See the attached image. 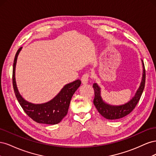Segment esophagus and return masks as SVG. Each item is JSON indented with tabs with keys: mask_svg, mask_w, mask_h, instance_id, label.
Here are the masks:
<instances>
[{
	"mask_svg": "<svg viewBox=\"0 0 156 156\" xmlns=\"http://www.w3.org/2000/svg\"><path fill=\"white\" fill-rule=\"evenodd\" d=\"M89 77H90V74L86 73H84L82 77H81V82H82V84H87L88 83V79H89Z\"/></svg>",
	"mask_w": 156,
	"mask_h": 156,
	"instance_id": "obj_1",
	"label": "esophagus"
}]
</instances>
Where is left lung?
<instances>
[{
    "label": "left lung",
    "mask_w": 156,
    "mask_h": 156,
    "mask_svg": "<svg viewBox=\"0 0 156 156\" xmlns=\"http://www.w3.org/2000/svg\"><path fill=\"white\" fill-rule=\"evenodd\" d=\"M143 73V78L141 81L140 85L136 91L135 96L131 100L124 105H121L119 106L111 105L105 103L103 101L101 97V90L100 88L97 83H94L93 88L94 90V104L97 108L99 113L103 116L106 119L108 120H116L122 119L133 111L135 108L136 105L140 100L142 95L143 92L144 90L145 86V80H146V72L143 61L142 60Z\"/></svg>",
    "instance_id": "1"
}]
</instances>
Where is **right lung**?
Segmentation results:
<instances>
[{
	"instance_id": "obj_1",
	"label": "right lung",
	"mask_w": 156,
	"mask_h": 156,
	"mask_svg": "<svg viewBox=\"0 0 156 156\" xmlns=\"http://www.w3.org/2000/svg\"><path fill=\"white\" fill-rule=\"evenodd\" d=\"M21 49L22 48H20L17 50L13 65L12 81L17 100L26 114L37 123L51 125L58 124L66 116L71 99L73 94L81 85V81L77 79L72 83L66 84L53 100L47 103L34 104L27 101L24 98H22L18 91L15 78L17 59Z\"/></svg>"
}]
</instances>
